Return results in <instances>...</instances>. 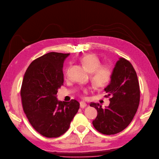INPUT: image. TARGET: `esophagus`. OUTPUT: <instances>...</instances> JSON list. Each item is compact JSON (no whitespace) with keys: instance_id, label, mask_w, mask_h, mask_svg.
<instances>
[{"instance_id":"1","label":"esophagus","mask_w":159,"mask_h":159,"mask_svg":"<svg viewBox=\"0 0 159 159\" xmlns=\"http://www.w3.org/2000/svg\"><path fill=\"white\" fill-rule=\"evenodd\" d=\"M86 106H87V104H86V103L85 102L81 101V102H80V107L81 108H84V107H86Z\"/></svg>"}]
</instances>
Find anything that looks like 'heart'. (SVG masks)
I'll return each instance as SVG.
<instances>
[{
  "label": "heart",
  "instance_id": "1",
  "mask_svg": "<svg viewBox=\"0 0 159 159\" xmlns=\"http://www.w3.org/2000/svg\"><path fill=\"white\" fill-rule=\"evenodd\" d=\"M82 64L89 73H91L90 80L96 87L101 88L106 86L112 76V70L107 66H101L99 59L94 54H89L80 58ZM68 76V70L66 72V76Z\"/></svg>",
  "mask_w": 159,
  "mask_h": 159
}]
</instances>
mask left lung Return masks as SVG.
I'll return each mask as SVG.
<instances>
[{
  "label": "left lung",
  "instance_id": "1",
  "mask_svg": "<svg viewBox=\"0 0 159 159\" xmlns=\"http://www.w3.org/2000/svg\"><path fill=\"white\" fill-rule=\"evenodd\" d=\"M106 98L110 97L109 106L91 103L98 115L92 124L103 134H115L130 125L138 110L140 91L136 70L130 62L123 57L116 61L109 84L105 88Z\"/></svg>",
  "mask_w": 159,
  "mask_h": 159
}]
</instances>
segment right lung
Returning a JSON list of instances; mask_svg holds the SVG:
<instances>
[{
    "label": "right lung",
    "instance_id": "right-lung-1",
    "mask_svg": "<svg viewBox=\"0 0 159 159\" xmlns=\"http://www.w3.org/2000/svg\"><path fill=\"white\" fill-rule=\"evenodd\" d=\"M69 56L49 52L34 60L23 76L20 92L23 111L35 130L47 138L66 132L79 109L75 99L66 102L57 99L63 84V62Z\"/></svg>",
    "mask_w": 159,
    "mask_h": 159
}]
</instances>
